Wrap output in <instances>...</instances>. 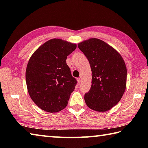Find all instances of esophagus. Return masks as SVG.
Returning <instances> with one entry per match:
<instances>
[{
  "label": "esophagus",
  "mask_w": 148,
  "mask_h": 148,
  "mask_svg": "<svg viewBox=\"0 0 148 148\" xmlns=\"http://www.w3.org/2000/svg\"><path fill=\"white\" fill-rule=\"evenodd\" d=\"M77 84L79 85L80 83H81V79H80V78H77Z\"/></svg>",
  "instance_id": "obj_1"
}]
</instances>
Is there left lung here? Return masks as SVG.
Here are the masks:
<instances>
[{"instance_id":"obj_1","label":"left lung","mask_w":148,"mask_h":148,"mask_svg":"<svg viewBox=\"0 0 148 148\" xmlns=\"http://www.w3.org/2000/svg\"><path fill=\"white\" fill-rule=\"evenodd\" d=\"M77 46L89 60L92 72V84L85 94V102L95 111H108L119 102L126 89L124 60L113 47L98 38H89Z\"/></svg>"}]
</instances>
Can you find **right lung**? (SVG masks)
<instances>
[{"label": "right lung", "mask_w": 148, "mask_h": 148, "mask_svg": "<svg viewBox=\"0 0 148 148\" xmlns=\"http://www.w3.org/2000/svg\"><path fill=\"white\" fill-rule=\"evenodd\" d=\"M76 46L62 39H51L30 57L25 72L27 90L32 101L44 111L56 113L68 104L77 82L66 60Z\"/></svg>", "instance_id": "add662e5"}]
</instances>
